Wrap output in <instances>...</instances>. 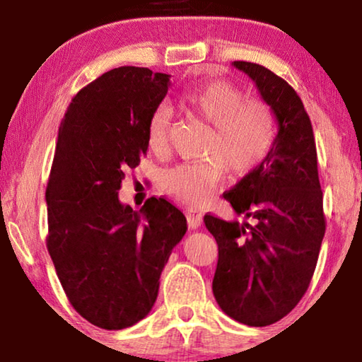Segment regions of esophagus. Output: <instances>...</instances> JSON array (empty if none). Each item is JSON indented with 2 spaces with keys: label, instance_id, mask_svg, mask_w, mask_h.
<instances>
[{
  "label": "esophagus",
  "instance_id": "34e87169",
  "mask_svg": "<svg viewBox=\"0 0 362 362\" xmlns=\"http://www.w3.org/2000/svg\"><path fill=\"white\" fill-rule=\"evenodd\" d=\"M187 220H188V226L192 230H196L198 226H201V222H203V216L198 211L194 209H188L187 212Z\"/></svg>",
  "mask_w": 362,
  "mask_h": 362
}]
</instances>
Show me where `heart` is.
Wrapping results in <instances>:
<instances>
[{"mask_svg": "<svg viewBox=\"0 0 362 362\" xmlns=\"http://www.w3.org/2000/svg\"><path fill=\"white\" fill-rule=\"evenodd\" d=\"M180 105L212 126L203 163H185L161 174V188L188 204L203 201L223 179L225 169L244 175L267 158L276 139V121L268 105L246 100L241 89L226 81H211L180 97ZM170 113L159 107L146 122V145L153 153L168 148Z\"/></svg>", "mask_w": 362, "mask_h": 362, "instance_id": "1", "label": "heart"}]
</instances>
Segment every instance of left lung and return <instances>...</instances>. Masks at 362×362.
<instances>
[{"instance_id":"obj_1","label":"left lung","mask_w":362,"mask_h":362,"mask_svg":"<svg viewBox=\"0 0 362 362\" xmlns=\"http://www.w3.org/2000/svg\"><path fill=\"white\" fill-rule=\"evenodd\" d=\"M233 66L255 83L278 134L267 158L223 193L236 216L252 223L204 216L218 246L212 292L225 315L263 327L291 313L308 289L326 218L313 127L300 97L265 66Z\"/></svg>"}]
</instances>
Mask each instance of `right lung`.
<instances>
[{"instance_id":"right-lung-1","label":"right lung","mask_w":362,"mask_h":362,"mask_svg":"<svg viewBox=\"0 0 362 362\" xmlns=\"http://www.w3.org/2000/svg\"><path fill=\"white\" fill-rule=\"evenodd\" d=\"M166 73L119 66L73 97L59 127L46 188L47 250L79 315L97 327H131L156 302L159 276L187 233V218L163 198L140 211L118 196L139 166L146 122L170 86Z\"/></svg>"}]
</instances>
